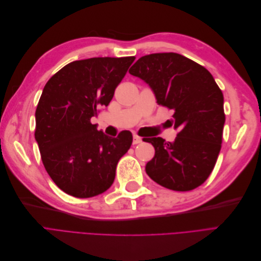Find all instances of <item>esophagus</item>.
<instances>
[{
    "instance_id": "34e87169",
    "label": "esophagus",
    "mask_w": 261,
    "mask_h": 261,
    "mask_svg": "<svg viewBox=\"0 0 261 261\" xmlns=\"http://www.w3.org/2000/svg\"><path fill=\"white\" fill-rule=\"evenodd\" d=\"M141 141H143V139H141L139 136H137V135H134V136H133V144H134V145L140 144Z\"/></svg>"
}]
</instances>
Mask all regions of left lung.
Listing matches in <instances>:
<instances>
[{
    "mask_svg": "<svg viewBox=\"0 0 261 261\" xmlns=\"http://www.w3.org/2000/svg\"><path fill=\"white\" fill-rule=\"evenodd\" d=\"M129 74L144 81L159 106L172 109L178 134L173 143L147 138L154 156L146 173L159 185L177 192L200 186L215 168L225 123L223 93L209 70L177 53L140 58Z\"/></svg>",
    "mask_w": 261,
    "mask_h": 261,
    "instance_id": "1",
    "label": "left lung"
}]
</instances>
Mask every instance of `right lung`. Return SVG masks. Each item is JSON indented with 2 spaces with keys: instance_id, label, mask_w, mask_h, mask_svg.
Instances as JSON below:
<instances>
[{
  "instance_id": "right-lung-1",
  "label": "right lung",
  "mask_w": 261,
  "mask_h": 261,
  "mask_svg": "<svg viewBox=\"0 0 261 261\" xmlns=\"http://www.w3.org/2000/svg\"><path fill=\"white\" fill-rule=\"evenodd\" d=\"M134 60L74 61L44 86L36 110L35 138L48 174L70 196L89 198L105 193L113 184L118 160L130 148L129 130L113 138L90 120L100 107L109 106Z\"/></svg>"
}]
</instances>
